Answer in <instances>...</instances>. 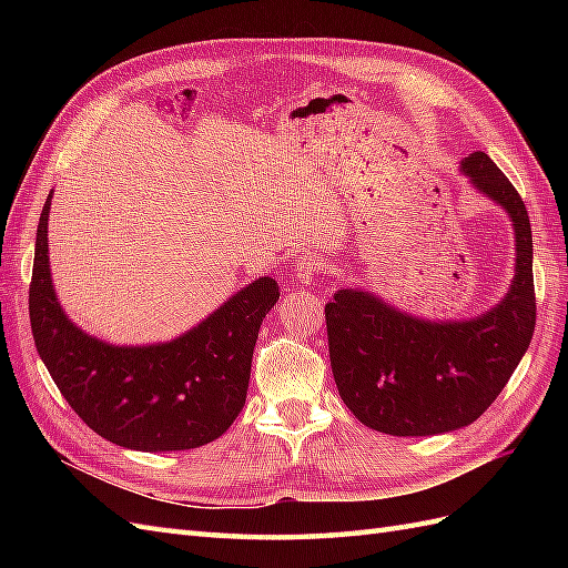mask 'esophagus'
Returning a JSON list of instances; mask_svg holds the SVG:
<instances>
[{"mask_svg":"<svg viewBox=\"0 0 568 568\" xmlns=\"http://www.w3.org/2000/svg\"><path fill=\"white\" fill-rule=\"evenodd\" d=\"M320 270H322V263L315 255H301L294 265V277L301 284H311L320 274Z\"/></svg>","mask_w":568,"mask_h":568,"instance_id":"34e87169","label":"esophagus"}]
</instances>
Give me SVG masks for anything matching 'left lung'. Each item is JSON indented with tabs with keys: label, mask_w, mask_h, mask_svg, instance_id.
Masks as SVG:
<instances>
[{
	"label": "left lung",
	"mask_w": 568,
	"mask_h": 568,
	"mask_svg": "<svg viewBox=\"0 0 568 568\" xmlns=\"http://www.w3.org/2000/svg\"><path fill=\"white\" fill-rule=\"evenodd\" d=\"M462 170L503 205L517 232V274L500 305L469 322H424L353 288L324 305L341 400L382 434L434 436L476 422L507 386L536 329L526 205L488 153L474 151Z\"/></svg>",
	"instance_id": "1"
}]
</instances>
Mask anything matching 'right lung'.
Listing matches in <instances>:
<instances>
[{
	"label": "right lung",
	"instance_id": "add662e5",
	"mask_svg": "<svg viewBox=\"0 0 568 568\" xmlns=\"http://www.w3.org/2000/svg\"><path fill=\"white\" fill-rule=\"evenodd\" d=\"M49 205L51 194L38 225L28 307L38 353L65 403L94 434L130 450H189L220 438L246 403L257 329L280 301V284L270 277L248 284L170 343L109 346L80 332L57 301Z\"/></svg>",
	"mask_w": 568,
	"mask_h": 568
}]
</instances>
